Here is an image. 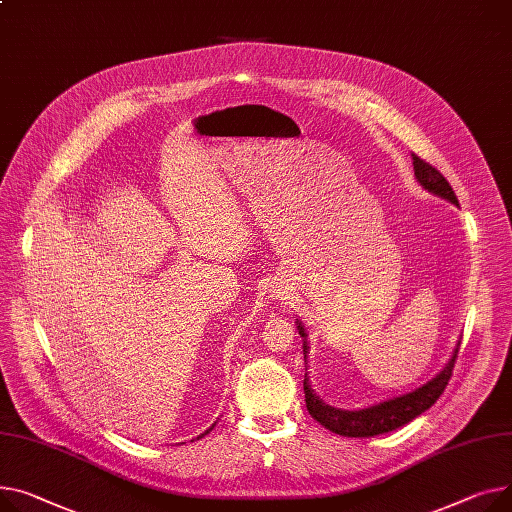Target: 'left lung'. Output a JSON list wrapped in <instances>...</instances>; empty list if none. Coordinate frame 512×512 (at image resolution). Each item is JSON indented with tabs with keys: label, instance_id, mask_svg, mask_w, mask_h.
I'll list each match as a JSON object with an SVG mask.
<instances>
[{
	"label": "left lung",
	"instance_id": "1",
	"mask_svg": "<svg viewBox=\"0 0 512 512\" xmlns=\"http://www.w3.org/2000/svg\"><path fill=\"white\" fill-rule=\"evenodd\" d=\"M412 160H414V175L424 189L457 203V195H455L453 187L449 185V181L445 177H442L438 168H434L430 162L422 160L418 154H412ZM298 333L302 337H306L300 323H298ZM302 344H304L302 352H304V360H306V342H302ZM457 352H459V348L455 350L451 362L445 366V370H442L436 379H432L424 387L416 389L414 393H407V395H401V397H395V399H389L379 405H372V407H366V410H356V412L337 410V407L323 403L311 389L309 377L304 374L306 377L304 379L306 410H309V414L319 424H323L327 430H331L335 434H342V436H350V438L360 436L362 438V436H377V434L391 432L399 426H405L407 422H412L414 418H418L442 395V391H445V387L449 385V381L453 377Z\"/></svg>",
	"mask_w": 512,
	"mask_h": 512
}]
</instances>
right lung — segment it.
<instances>
[{
	"mask_svg": "<svg viewBox=\"0 0 512 512\" xmlns=\"http://www.w3.org/2000/svg\"><path fill=\"white\" fill-rule=\"evenodd\" d=\"M212 428H214V426H212ZM212 428H210V430H212ZM210 430H208V432H210ZM208 432H206V434H208ZM201 436H203V434H201ZM201 436H197V438H201Z\"/></svg>",
	"mask_w": 512,
	"mask_h": 512,
	"instance_id": "1",
	"label": "right lung"
}]
</instances>
